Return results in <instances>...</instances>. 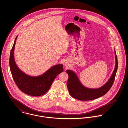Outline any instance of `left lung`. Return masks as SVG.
Returning <instances> with one entry per match:
<instances>
[{
    "instance_id": "obj_1",
    "label": "left lung",
    "mask_w": 128,
    "mask_h": 128,
    "mask_svg": "<svg viewBox=\"0 0 128 128\" xmlns=\"http://www.w3.org/2000/svg\"><path fill=\"white\" fill-rule=\"evenodd\" d=\"M116 65L114 72L108 82L98 89H88L84 87L80 82L75 73L72 70H67L68 75L67 87L70 96L73 98L80 100H91L98 98L110 91L114 81L118 68V60L115 50Z\"/></svg>"
}]
</instances>
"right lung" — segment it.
Listing matches in <instances>:
<instances>
[{
    "mask_svg": "<svg viewBox=\"0 0 128 128\" xmlns=\"http://www.w3.org/2000/svg\"><path fill=\"white\" fill-rule=\"evenodd\" d=\"M16 36L10 52L9 65L13 80L18 89L25 94L34 96L45 94L48 91L56 76L64 70L63 65L52 67L43 75L38 77L30 76L22 72L17 67L14 58V51Z\"/></svg>",
    "mask_w": 128,
    "mask_h": 128,
    "instance_id": "right-lung-1",
    "label": "right lung"
}]
</instances>
